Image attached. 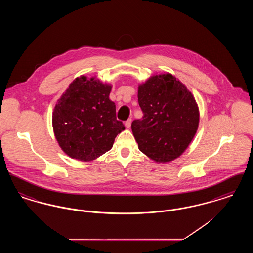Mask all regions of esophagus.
I'll use <instances>...</instances> for the list:
<instances>
[{"label": "esophagus", "mask_w": 253, "mask_h": 253, "mask_svg": "<svg viewBox=\"0 0 253 253\" xmlns=\"http://www.w3.org/2000/svg\"><path fill=\"white\" fill-rule=\"evenodd\" d=\"M131 123H132V120H131V119L127 120V121H125V127H126L127 129H129V128L131 127Z\"/></svg>", "instance_id": "esophagus-1"}]
</instances>
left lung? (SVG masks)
I'll return each mask as SVG.
<instances>
[{
	"label": "left lung",
	"mask_w": 253,
	"mask_h": 253,
	"mask_svg": "<svg viewBox=\"0 0 253 253\" xmlns=\"http://www.w3.org/2000/svg\"><path fill=\"white\" fill-rule=\"evenodd\" d=\"M142 120L132 122L138 149L166 163L180 157L195 135L199 109L193 94L171 74L152 76L138 86Z\"/></svg>",
	"instance_id": "8db88e82"
}]
</instances>
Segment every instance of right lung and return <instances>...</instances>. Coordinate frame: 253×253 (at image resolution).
Returning <instances> with one entry per match:
<instances>
[{
  "label": "right lung",
  "mask_w": 253,
  "mask_h": 253,
  "mask_svg": "<svg viewBox=\"0 0 253 253\" xmlns=\"http://www.w3.org/2000/svg\"><path fill=\"white\" fill-rule=\"evenodd\" d=\"M112 86L95 77L73 81L56 104L52 124L61 150L70 157L91 161L113 147L125 127L117 120L109 98Z\"/></svg>",
  "instance_id": "right-lung-1"
}]
</instances>
